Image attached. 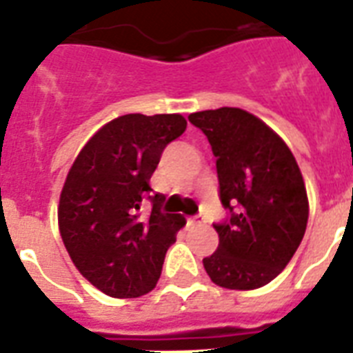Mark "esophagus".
<instances>
[{"instance_id": "1", "label": "esophagus", "mask_w": 353, "mask_h": 353, "mask_svg": "<svg viewBox=\"0 0 353 353\" xmlns=\"http://www.w3.org/2000/svg\"><path fill=\"white\" fill-rule=\"evenodd\" d=\"M188 223H190V225H201L205 221L203 218H192V220H188Z\"/></svg>"}]
</instances>
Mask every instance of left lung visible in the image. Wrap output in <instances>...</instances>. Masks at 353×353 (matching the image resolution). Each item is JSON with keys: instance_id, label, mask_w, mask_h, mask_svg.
Segmentation results:
<instances>
[{"instance_id": "left-lung-1", "label": "left lung", "mask_w": 353, "mask_h": 353, "mask_svg": "<svg viewBox=\"0 0 353 353\" xmlns=\"http://www.w3.org/2000/svg\"><path fill=\"white\" fill-rule=\"evenodd\" d=\"M216 157L220 201L229 210L214 223L216 252L203 258L207 274L227 290H256L290 263L306 232L307 194L288 144L240 108L190 113Z\"/></svg>"}]
</instances>
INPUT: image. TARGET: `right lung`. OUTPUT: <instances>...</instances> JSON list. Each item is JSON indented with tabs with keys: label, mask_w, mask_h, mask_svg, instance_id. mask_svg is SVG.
I'll return each mask as SVG.
<instances>
[{
	"label": "right lung",
	"mask_w": 353,
	"mask_h": 353,
	"mask_svg": "<svg viewBox=\"0 0 353 353\" xmlns=\"http://www.w3.org/2000/svg\"><path fill=\"white\" fill-rule=\"evenodd\" d=\"M185 130L179 113L113 119L85 143L65 177L58 205L63 245L80 274L113 299L154 290L166 251L187 223L181 214H163L165 196L150 187L163 150ZM144 197L152 212L141 221Z\"/></svg>",
	"instance_id": "add662e5"
}]
</instances>
